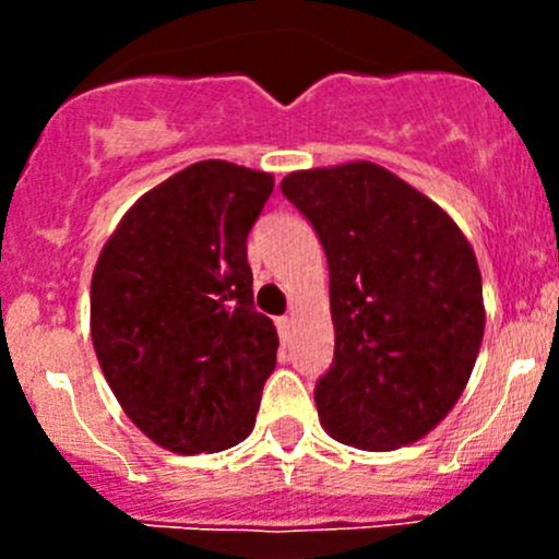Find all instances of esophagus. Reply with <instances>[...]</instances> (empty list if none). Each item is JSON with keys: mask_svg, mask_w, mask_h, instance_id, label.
Segmentation results:
<instances>
[{"mask_svg": "<svg viewBox=\"0 0 559 559\" xmlns=\"http://www.w3.org/2000/svg\"><path fill=\"white\" fill-rule=\"evenodd\" d=\"M275 326H278L281 337H289V332H292V316H281V319H275Z\"/></svg>", "mask_w": 559, "mask_h": 559, "instance_id": "34e87169", "label": "esophagus"}]
</instances>
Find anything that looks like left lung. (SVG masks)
Masks as SVG:
<instances>
[{
    "instance_id": "8db88e82",
    "label": "left lung",
    "mask_w": 559,
    "mask_h": 559,
    "mask_svg": "<svg viewBox=\"0 0 559 559\" xmlns=\"http://www.w3.org/2000/svg\"><path fill=\"white\" fill-rule=\"evenodd\" d=\"M330 264L335 359L316 384L335 441L392 452L447 419L484 337L476 253L438 202L373 162L289 173Z\"/></svg>"
}]
</instances>
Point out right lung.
<instances>
[{"mask_svg":"<svg viewBox=\"0 0 559 559\" xmlns=\"http://www.w3.org/2000/svg\"><path fill=\"white\" fill-rule=\"evenodd\" d=\"M273 183L197 162L145 191L97 259L99 368L123 414L167 452H224L253 430L278 332L253 311L246 238Z\"/></svg>","mask_w":559,"mask_h":559,"instance_id":"obj_1","label":"right lung"}]
</instances>
